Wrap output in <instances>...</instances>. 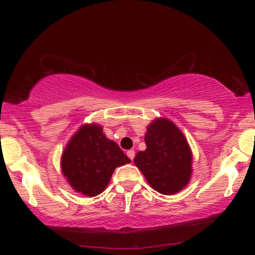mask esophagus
I'll return each instance as SVG.
<instances>
[{
  "instance_id": "34e87169",
  "label": "esophagus",
  "mask_w": 255,
  "mask_h": 255,
  "mask_svg": "<svg viewBox=\"0 0 255 255\" xmlns=\"http://www.w3.org/2000/svg\"><path fill=\"white\" fill-rule=\"evenodd\" d=\"M127 156H128L129 158H130L131 161H132L133 157H135V150H133V149L128 150V152H127Z\"/></svg>"
}]
</instances>
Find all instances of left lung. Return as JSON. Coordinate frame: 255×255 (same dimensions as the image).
Segmentation results:
<instances>
[{"label": "left lung", "instance_id": "obj_1", "mask_svg": "<svg viewBox=\"0 0 255 255\" xmlns=\"http://www.w3.org/2000/svg\"><path fill=\"white\" fill-rule=\"evenodd\" d=\"M146 149L133 158L150 187L162 195H175L192 174V152L183 132L167 118H156L146 128Z\"/></svg>", "mask_w": 255, "mask_h": 255}]
</instances>
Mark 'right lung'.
<instances>
[{
    "label": "right lung",
    "instance_id": "obj_1",
    "mask_svg": "<svg viewBox=\"0 0 255 255\" xmlns=\"http://www.w3.org/2000/svg\"><path fill=\"white\" fill-rule=\"evenodd\" d=\"M130 163L117 143L107 138L99 124L77 129L64 148L60 170L76 192L96 197L105 191L116 167Z\"/></svg>",
    "mask_w": 255,
    "mask_h": 255
}]
</instances>
